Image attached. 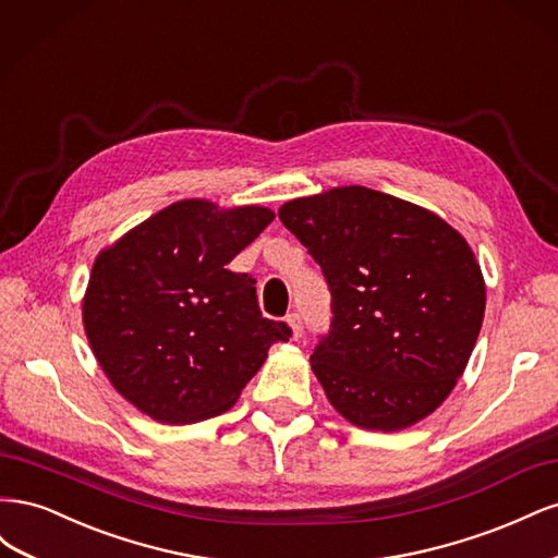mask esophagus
Listing matches in <instances>:
<instances>
[{"label": "esophagus", "instance_id": "obj_1", "mask_svg": "<svg viewBox=\"0 0 558 558\" xmlns=\"http://www.w3.org/2000/svg\"><path fill=\"white\" fill-rule=\"evenodd\" d=\"M286 324H289V328H291L293 340H300V337H302V318H300V314H289V316H286Z\"/></svg>", "mask_w": 558, "mask_h": 558}]
</instances>
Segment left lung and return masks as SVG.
<instances>
[{"label": "left lung", "instance_id": "8db88e82", "mask_svg": "<svg viewBox=\"0 0 558 558\" xmlns=\"http://www.w3.org/2000/svg\"><path fill=\"white\" fill-rule=\"evenodd\" d=\"M279 218L332 295L330 330L310 359L332 408L384 433L440 408L486 305L468 242L433 211L365 185L291 199Z\"/></svg>", "mask_w": 558, "mask_h": 558}]
</instances>
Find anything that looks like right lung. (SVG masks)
I'll return each instance as SVG.
<instances>
[{"label":"right lung","mask_w":558,"mask_h":558,"mask_svg":"<svg viewBox=\"0 0 558 558\" xmlns=\"http://www.w3.org/2000/svg\"><path fill=\"white\" fill-rule=\"evenodd\" d=\"M265 207L181 199L99 253L83 298L97 363L160 424L230 410L291 328L265 318L256 279L228 263L272 223Z\"/></svg>","instance_id":"add662e5"}]
</instances>
